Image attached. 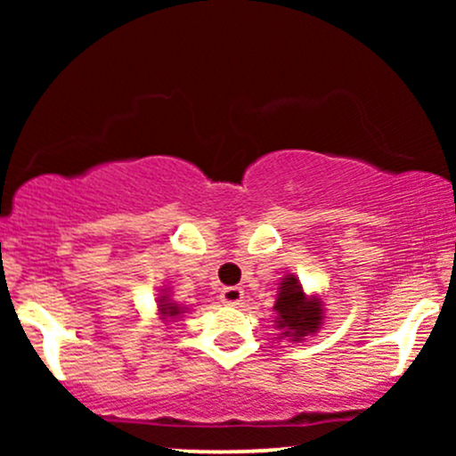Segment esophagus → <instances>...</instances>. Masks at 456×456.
Segmentation results:
<instances>
[{
	"instance_id": "34e87169",
	"label": "esophagus",
	"mask_w": 456,
	"mask_h": 456,
	"mask_svg": "<svg viewBox=\"0 0 456 456\" xmlns=\"http://www.w3.org/2000/svg\"><path fill=\"white\" fill-rule=\"evenodd\" d=\"M242 297H244V291L240 289V287H224V289L221 291V300L229 306L240 305V302H242Z\"/></svg>"
}]
</instances>
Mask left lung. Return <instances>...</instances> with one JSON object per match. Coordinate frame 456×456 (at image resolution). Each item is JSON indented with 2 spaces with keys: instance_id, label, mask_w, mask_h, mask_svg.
I'll return each mask as SVG.
<instances>
[{
  "instance_id": "1",
  "label": "left lung",
  "mask_w": 456,
  "mask_h": 456,
  "mask_svg": "<svg viewBox=\"0 0 456 456\" xmlns=\"http://www.w3.org/2000/svg\"><path fill=\"white\" fill-rule=\"evenodd\" d=\"M274 308L279 313V328L285 330L282 334L291 337V341L313 334L322 323V302L317 297L308 300L294 276L281 282V294Z\"/></svg>"
}]
</instances>
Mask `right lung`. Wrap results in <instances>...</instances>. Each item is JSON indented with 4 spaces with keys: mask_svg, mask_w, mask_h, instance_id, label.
<instances>
[{
    "mask_svg": "<svg viewBox=\"0 0 456 456\" xmlns=\"http://www.w3.org/2000/svg\"><path fill=\"white\" fill-rule=\"evenodd\" d=\"M160 313H162V315H165V317H177V315H180V306H177V305H171V302H160Z\"/></svg>",
    "mask_w": 456,
    "mask_h": 456,
    "instance_id": "1",
    "label": "right lung"
}]
</instances>
